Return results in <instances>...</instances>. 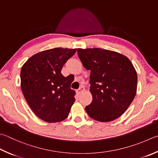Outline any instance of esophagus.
I'll list each match as a JSON object with an SVG mask.
<instances>
[{"label":"esophagus","instance_id":"esophagus-1","mask_svg":"<svg viewBox=\"0 0 158 158\" xmlns=\"http://www.w3.org/2000/svg\"><path fill=\"white\" fill-rule=\"evenodd\" d=\"M84 91H85L84 87V86H81L78 89V90H77V93H78V94H80V93H83V92H84Z\"/></svg>","mask_w":158,"mask_h":158}]
</instances>
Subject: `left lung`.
Returning <instances> with one entry per match:
<instances>
[{
	"instance_id": "1",
	"label": "left lung",
	"mask_w": 158,
	"mask_h": 158,
	"mask_svg": "<svg viewBox=\"0 0 158 158\" xmlns=\"http://www.w3.org/2000/svg\"><path fill=\"white\" fill-rule=\"evenodd\" d=\"M84 67L90 70L93 101L85 107L91 118L109 122L119 117L135 97L137 72L127 56L101 48H78Z\"/></svg>"
}]
</instances>
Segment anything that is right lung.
<instances>
[{
    "mask_svg": "<svg viewBox=\"0 0 158 158\" xmlns=\"http://www.w3.org/2000/svg\"><path fill=\"white\" fill-rule=\"evenodd\" d=\"M77 49L56 48L31 56L23 65L21 86L26 102L34 114L48 123L67 118L75 99L73 82L62 75L64 65Z\"/></svg>",
    "mask_w": 158,
    "mask_h": 158,
    "instance_id": "add662e5",
    "label": "right lung"
}]
</instances>
